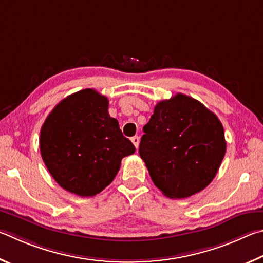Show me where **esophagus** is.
Segmentation results:
<instances>
[{
  "label": "esophagus",
  "mask_w": 263,
  "mask_h": 263,
  "mask_svg": "<svg viewBox=\"0 0 263 263\" xmlns=\"http://www.w3.org/2000/svg\"><path fill=\"white\" fill-rule=\"evenodd\" d=\"M132 142H133V144L135 145V148H136V149L139 148V145H140V137H139V136H134V137H132Z\"/></svg>",
  "instance_id": "34e87169"
}]
</instances>
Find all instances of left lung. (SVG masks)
Listing matches in <instances>:
<instances>
[{"label":"left lung","mask_w":263,"mask_h":263,"mask_svg":"<svg viewBox=\"0 0 263 263\" xmlns=\"http://www.w3.org/2000/svg\"><path fill=\"white\" fill-rule=\"evenodd\" d=\"M139 153L154 183L170 199L209 185L227 151L219 119L199 100L178 93L155 106Z\"/></svg>","instance_id":"left-lung-1"}]
</instances>
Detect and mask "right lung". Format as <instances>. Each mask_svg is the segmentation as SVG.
Returning a JSON list of instances; mask_svg holds the SVG:
<instances>
[{"instance_id": "right-lung-1", "label": "right lung", "mask_w": 263, "mask_h": 263, "mask_svg": "<svg viewBox=\"0 0 263 263\" xmlns=\"http://www.w3.org/2000/svg\"><path fill=\"white\" fill-rule=\"evenodd\" d=\"M40 153L63 190L95 196L114 180L121 160L135 153L108 114V99L84 89L60 101L41 127Z\"/></svg>"}]
</instances>
